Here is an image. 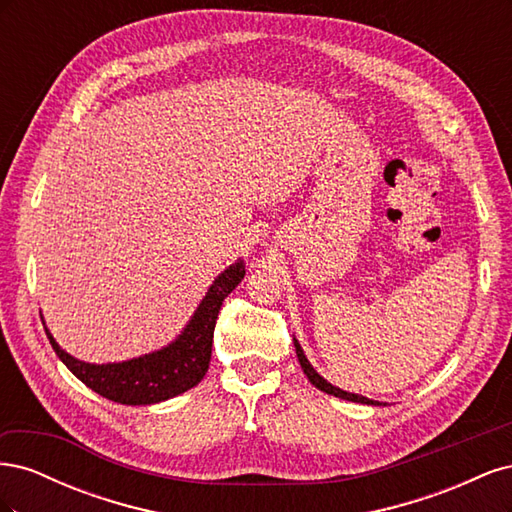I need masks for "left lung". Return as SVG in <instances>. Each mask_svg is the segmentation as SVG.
Wrapping results in <instances>:
<instances>
[{"label": "left lung", "mask_w": 512, "mask_h": 512, "mask_svg": "<svg viewBox=\"0 0 512 512\" xmlns=\"http://www.w3.org/2000/svg\"><path fill=\"white\" fill-rule=\"evenodd\" d=\"M294 350H297V356H299V363H301V369H303V374L307 376V380L312 382L316 389H320L322 393H329V395H335V397H339V399H346V401H356V404H367V406H380V401H374V399H367V397H363V395H354V393H348V391H342V389H337V386H333L331 382H327L324 380L318 371L312 367V363L307 361V356H305V352H303V348H301V344L297 342V339H294Z\"/></svg>", "instance_id": "obj_1"}]
</instances>
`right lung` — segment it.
Listing matches in <instances>:
<instances>
[{"label":"right lung","mask_w":512,"mask_h":512,"mask_svg":"<svg viewBox=\"0 0 512 512\" xmlns=\"http://www.w3.org/2000/svg\"><path fill=\"white\" fill-rule=\"evenodd\" d=\"M243 275L245 265L243 260H237L215 277L205 299L200 301L192 320L185 324L175 342L130 361L106 365L79 361L59 348L49 329L44 331L61 363L91 391L126 406L160 404V401L190 391L205 378L211 361L215 320H218L224 299L241 284Z\"/></svg>","instance_id":"right-lung-1"}]
</instances>
